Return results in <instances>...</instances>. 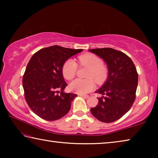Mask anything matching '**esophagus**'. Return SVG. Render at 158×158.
Segmentation results:
<instances>
[{"label": "esophagus", "mask_w": 158, "mask_h": 158, "mask_svg": "<svg viewBox=\"0 0 158 158\" xmlns=\"http://www.w3.org/2000/svg\"><path fill=\"white\" fill-rule=\"evenodd\" d=\"M79 96H80V97H82V98H84L85 99H87L89 97V96L87 95H79Z\"/></svg>", "instance_id": "1"}]
</instances>
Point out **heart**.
I'll use <instances>...</instances> for the list:
<instances>
[{
    "mask_svg": "<svg viewBox=\"0 0 158 158\" xmlns=\"http://www.w3.org/2000/svg\"><path fill=\"white\" fill-rule=\"evenodd\" d=\"M79 63L81 65L86 66L89 70L86 74V79H76L69 84V89L80 95L86 94L95 89V81L100 84L107 77V69L102 64V60L98 56L92 53L82 55L79 57ZM77 64L73 59L69 58L64 63L62 68L63 75L66 79L70 80L76 75Z\"/></svg>",
    "mask_w": 158,
    "mask_h": 158,
    "instance_id": "b5f03b06",
    "label": "heart"
}]
</instances>
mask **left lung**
I'll return each mask as SVG.
<instances>
[{
  "label": "left lung",
  "instance_id": "8db88e82",
  "mask_svg": "<svg viewBox=\"0 0 158 158\" xmlns=\"http://www.w3.org/2000/svg\"><path fill=\"white\" fill-rule=\"evenodd\" d=\"M106 63L108 76L95 91L101 94L98 105L90 109L93 116L104 123H112L132 107L136 98L138 74L132 60L125 53L112 48L89 49Z\"/></svg>",
  "mask_w": 158,
  "mask_h": 158
}]
</instances>
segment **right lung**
<instances>
[{
	"label": "right lung",
	"mask_w": 158,
	"mask_h": 158,
	"mask_svg": "<svg viewBox=\"0 0 158 158\" xmlns=\"http://www.w3.org/2000/svg\"><path fill=\"white\" fill-rule=\"evenodd\" d=\"M82 51L54 45L39 50L31 57L23 77V88L29 107L39 117L56 121L69 112L77 95L64 92L68 84L62 68L68 58Z\"/></svg>",
	"instance_id": "1"
}]
</instances>
